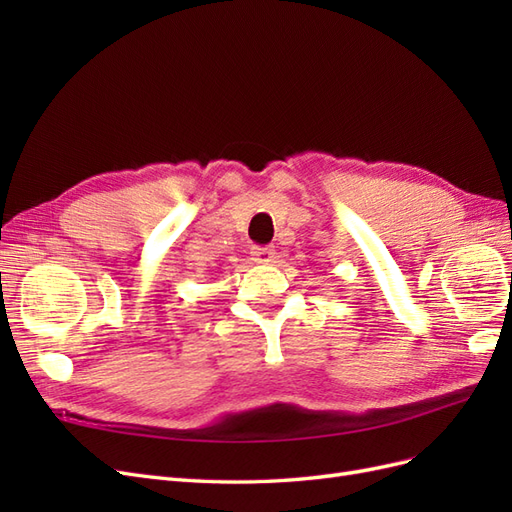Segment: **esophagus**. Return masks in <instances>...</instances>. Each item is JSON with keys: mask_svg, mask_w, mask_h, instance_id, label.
Wrapping results in <instances>:
<instances>
[{"mask_svg": "<svg viewBox=\"0 0 512 512\" xmlns=\"http://www.w3.org/2000/svg\"><path fill=\"white\" fill-rule=\"evenodd\" d=\"M252 256H254V260L258 262V265H271V262L275 260V247H271V245H265V247L256 245V247H252Z\"/></svg>", "mask_w": 512, "mask_h": 512, "instance_id": "obj_1", "label": "esophagus"}]
</instances>
